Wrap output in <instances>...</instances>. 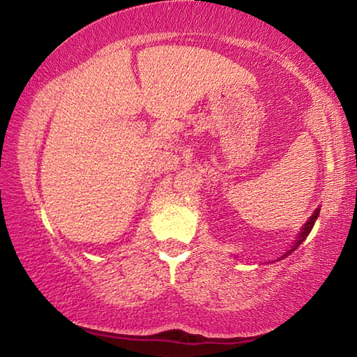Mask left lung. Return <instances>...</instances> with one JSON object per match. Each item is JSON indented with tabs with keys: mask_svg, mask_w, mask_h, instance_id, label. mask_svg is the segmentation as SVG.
<instances>
[{
	"mask_svg": "<svg viewBox=\"0 0 357 357\" xmlns=\"http://www.w3.org/2000/svg\"><path fill=\"white\" fill-rule=\"evenodd\" d=\"M318 215H319V209H315V213H313V214L310 215V219L305 222V225H304V227H302V229H301V233L298 234V238H296V241H294V243H293V247H291V249H289L288 252H285V255H282L280 258H287V257L289 255V253H291V252H294V250H296V249H298V247H299V245H301L302 243H304V241H305V238H307V236H309V233L312 231V228H313V225H315V220L318 219ZM280 258H277V259H280Z\"/></svg>",
	"mask_w": 357,
	"mask_h": 357,
	"instance_id": "left-lung-1",
	"label": "left lung"
}]
</instances>
